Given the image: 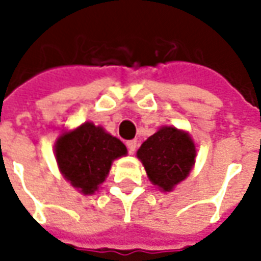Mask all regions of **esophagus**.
Segmentation results:
<instances>
[{
    "mask_svg": "<svg viewBox=\"0 0 261 261\" xmlns=\"http://www.w3.org/2000/svg\"><path fill=\"white\" fill-rule=\"evenodd\" d=\"M127 148H128V152L134 153L137 149V141L136 140H131V141H127Z\"/></svg>",
    "mask_w": 261,
    "mask_h": 261,
    "instance_id": "1",
    "label": "esophagus"
}]
</instances>
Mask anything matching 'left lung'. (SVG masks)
Instances as JSON below:
<instances>
[{
	"instance_id": "left-lung-1",
	"label": "left lung",
	"mask_w": 261,
	"mask_h": 261,
	"mask_svg": "<svg viewBox=\"0 0 261 261\" xmlns=\"http://www.w3.org/2000/svg\"><path fill=\"white\" fill-rule=\"evenodd\" d=\"M137 158L152 185L164 192H172L190 173L196 162V145L189 133L165 125L142 142Z\"/></svg>"
}]
</instances>
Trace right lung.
Returning <instances> with one entry per match:
<instances>
[{
	"mask_svg": "<svg viewBox=\"0 0 261 261\" xmlns=\"http://www.w3.org/2000/svg\"><path fill=\"white\" fill-rule=\"evenodd\" d=\"M54 153L65 179L81 193L93 194L108 177L114 159L127 155V148L100 125L86 121L63 133L56 141Z\"/></svg>",
	"mask_w": 261,
	"mask_h": 261,
	"instance_id": "1",
	"label": "right lung"
}]
</instances>
